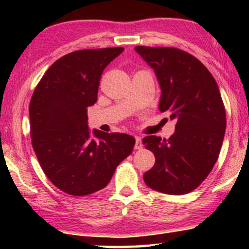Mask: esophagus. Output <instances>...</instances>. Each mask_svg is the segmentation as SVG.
Instances as JSON below:
<instances>
[{"label":"esophagus","instance_id":"obj_1","mask_svg":"<svg viewBox=\"0 0 249 249\" xmlns=\"http://www.w3.org/2000/svg\"><path fill=\"white\" fill-rule=\"evenodd\" d=\"M142 142L141 137H136V144H135V149H142Z\"/></svg>","mask_w":249,"mask_h":249}]
</instances>
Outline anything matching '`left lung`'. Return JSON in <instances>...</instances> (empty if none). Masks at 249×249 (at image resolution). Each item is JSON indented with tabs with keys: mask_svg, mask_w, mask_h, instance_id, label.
<instances>
[{
	"mask_svg": "<svg viewBox=\"0 0 249 249\" xmlns=\"http://www.w3.org/2000/svg\"><path fill=\"white\" fill-rule=\"evenodd\" d=\"M161 86L160 111L176 120L169 139L146 136L155 164L145 172L149 188L169 195L196 189L212 171L226 132V108L212 73L198 59L176 47L136 46Z\"/></svg>",
	"mask_w": 249,
	"mask_h": 249,
	"instance_id": "1",
	"label": "left lung"
}]
</instances>
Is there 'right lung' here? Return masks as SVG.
Wrapping results in <instances>:
<instances>
[{
    "instance_id": "right-lung-1",
    "label": "right lung",
    "mask_w": 249,
    "mask_h": 249,
    "mask_svg": "<svg viewBox=\"0 0 249 249\" xmlns=\"http://www.w3.org/2000/svg\"><path fill=\"white\" fill-rule=\"evenodd\" d=\"M124 49L80 50L51 66L29 104L30 137L50 181L66 194L86 196L103 189L131 154L132 136L87 127V107L97 101L103 70Z\"/></svg>"
}]
</instances>
